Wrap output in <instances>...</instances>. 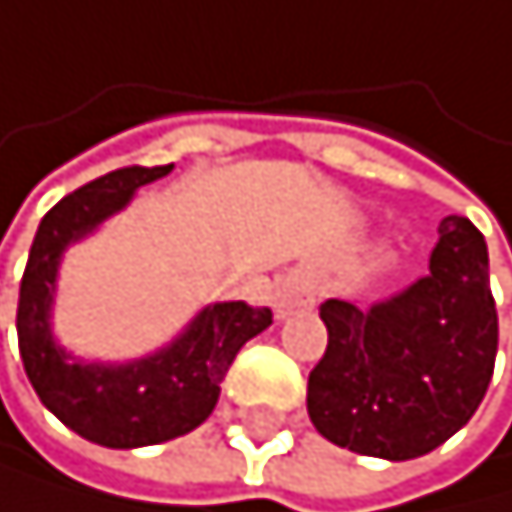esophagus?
I'll return each instance as SVG.
<instances>
[{"mask_svg": "<svg viewBox=\"0 0 512 512\" xmlns=\"http://www.w3.org/2000/svg\"><path fill=\"white\" fill-rule=\"evenodd\" d=\"M311 304H314V295H311V288H307L304 278H285V282L278 285L275 295H272V307H275L278 317H288L295 311H307Z\"/></svg>", "mask_w": 512, "mask_h": 512, "instance_id": "1", "label": "esophagus"}]
</instances>
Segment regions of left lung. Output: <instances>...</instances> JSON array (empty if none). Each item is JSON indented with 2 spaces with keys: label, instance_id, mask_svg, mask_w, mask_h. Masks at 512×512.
<instances>
[{
  "label": "left lung",
  "instance_id": "left-lung-1",
  "mask_svg": "<svg viewBox=\"0 0 512 512\" xmlns=\"http://www.w3.org/2000/svg\"><path fill=\"white\" fill-rule=\"evenodd\" d=\"M327 352L307 378V413L333 446L407 462L475 417L497 359L487 243L468 217L439 224L430 272L356 307L320 304Z\"/></svg>",
  "mask_w": 512,
  "mask_h": 512
}]
</instances>
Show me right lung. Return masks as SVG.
<instances>
[{
    "mask_svg": "<svg viewBox=\"0 0 512 512\" xmlns=\"http://www.w3.org/2000/svg\"><path fill=\"white\" fill-rule=\"evenodd\" d=\"M172 166H131L82 185L37 227L18 295V349L31 388L54 417L105 449H140L201 426L221 397V381L246 340L272 323L269 307L214 301L147 356L105 362L66 349L54 333L57 278L66 250L121 214L140 185Z\"/></svg>",
    "mask_w": 512,
    "mask_h": 512,
    "instance_id": "add662e5",
    "label": "right lung"
}]
</instances>
